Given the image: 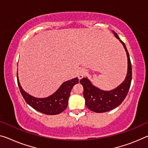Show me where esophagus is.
Here are the masks:
<instances>
[{
    "instance_id": "34e87169",
    "label": "esophagus",
    "mask_w": 148,
    "mask_h": 148,
    "mask_svg": "<svg viewBox=\"0 0 148 148\" xmlns=\"http://www.w3.org/2000/svg\"><path fill=\"white\" fill-rule=\"evenodd\" d=\"M87 74V71L84 69H80L78 72V77L79 79H82Z\"/></svg>"
}]
</instances>
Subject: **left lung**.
Instances as JSON below:
<instances>
[{
  "instance_id": "8db88e82",
  "label": "left lung",
  "mask_w": 148,
  "mask_h": 148,
  "mask_svg": "<svg viewBox=\"0 0 148 148\" xmlns=\"http://www.w3.org/2000/svg\"><path fill=\"white\" fill-rule=\"evenodd\" d=\"M112 32L114 36L123 44L125 49L128 60L127 74L125 80L120 85L109 91L101 90L97 87L93 86L87 77L79 80V82L84 88L85 104L89 109L95 112H107L120 105L126 97L132 81V64L127 49L125 44L119 38L118 35L114 31Z\"/></svg>"
}]
</instances>
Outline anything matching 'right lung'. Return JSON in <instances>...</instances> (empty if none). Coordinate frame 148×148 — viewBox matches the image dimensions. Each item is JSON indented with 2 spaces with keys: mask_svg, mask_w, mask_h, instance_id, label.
<instances>
[{
  "mask_svg": "<svg viewBox=\"0 0 148 148\" xmlns=\"http://www.w3.org/2000/svg\"><path fill=\"white\" fill-rule=\"evenodd\" d=\"M17 80L20 92L28 105L42 113L49 115H55L64 111L67 107L72 89L75 84L78 83L79 79L76 77L64 82L55 93L45 98L35 97L25 92L20 84L18 72Z\"/></svg>",
  "mask_w": 148,
  "mask_h": 148,
  "instance_id": "add662e5",
  "label": "right lung"
}]
</instances>
